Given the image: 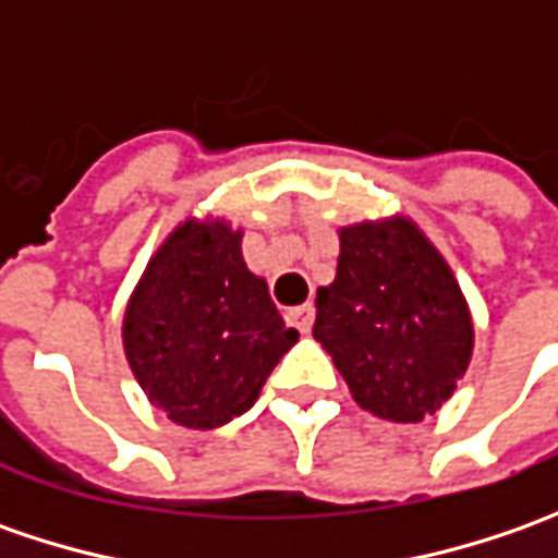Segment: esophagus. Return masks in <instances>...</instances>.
Wrapping results in <instances>:
<instances>
[{"label":"esophagus","mask_w":558,"mask_h":558,"mask_svg":"<svg viewBox=\"0 0 558 558\" xmlns=\"http://www.w3.org/2000/svg\"><path fill=\"white\" fill-rule=\"evenodd\" d=\"M286 319H289V326H294L301 335L311 332L313 326V307L311 304H301V307H289L286 311Z\"/></svg>","instance_id":"34e87169"}]
</instances>
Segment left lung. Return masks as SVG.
<instances>
[{
  "label": "left lung",
  "mask_w": 558,
  "mask_h": 558,
  "mask_svg": "<svg viewBox=\"0 0 558 558\" xmlns=\"http://www.w3.org/2000/svg\"><path fill=\"white\" fill-rule=\"evenodd\" d=\"M338 272L316 291L313 338L354 400L388 422H422L457 391L475 348L460 282L410 217L338 229Z\"/></svg>",
  "instance_id": "left-lung-1"
}]
</instances>
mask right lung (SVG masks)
Returning <instances> with one entry per match:
<instances>
[{"instance_id": "right-lung-1", "label": "right lung", "mask_w": 558, "mask_h": 558, "mask_svg": "<svg viewBox=\"0 0 558 558\" xmlns=\"http://www.w3.org/2000/svg\"><path fill=\"white\" fill-rule=\"evenodd\" d=\"M298 332L242 257V229L185 217L151 254L123 313L140 388L183 428H220L260 397Z\"/></svg>"}]
</instances>
